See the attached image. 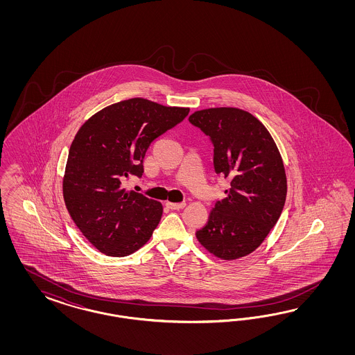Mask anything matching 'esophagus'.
Listing matches in <instances>:
<instances>
[{"label": "esophagus", "instance_id": "1", "mask_svg": "<svg viewBox=\"0 0 355 355\" xmlns=\"http://www.w3.org/2000/svg\"><path fill=\"white\" fill-rule=\"evenodd\" d=\"M166 205H168L171 209H182V208L186 207V203H184V202H182V203H172V202H168Z\"/></svg>", "mask_w": 355, "mask_h": 355}]
</instances>
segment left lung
Listing matches in <instances>:
<instances>
[{"instance_id":"8db88e82","label":"left lung","mask_w":355,"mask_h":355,"mask_svg":"<svg viewBox=\"0 0 355 355\" xmlns=\"http://www.w3.org/2000/svg\"><path fill=\"white\" fill-rule=\"evenodd\" d=\"M214 143L215 172L229 178L226 198L196 232L203 248L223 260L243 258L276 225L286 199V174L268 130L238 107H208L189 117Z\"/></svg>"}]
</instances>
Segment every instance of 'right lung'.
Masks as SVG:
<instances>
[{
  "instance_id": "right-lung-1",
  "label": "right lung",
  "mask_w": 355,
  "mask_h": 355,
  "mask_svg": "<svg viewBox=\"0 0 355 355\" xmlns=\"http://www.w3.org/2000/svg\"><path fill=\"white\" fill-rule=\"evenodd\" d=\"M190 109L134 97L98 110L78 130L64 168V205L82 234L107 257H128L159 225L162 205L122 189L143 174L150 143Z\"/></svg>"
}]
</instances>
